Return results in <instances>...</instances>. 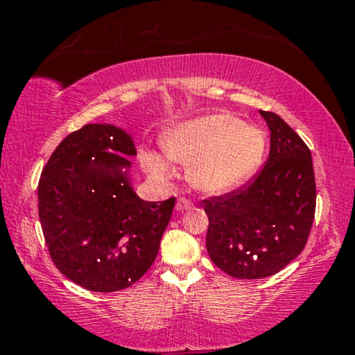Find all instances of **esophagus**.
I'll return each mask as SVG.
<instances>
[{
	"label": "esophagus",
	"instance_id": "obj_1",
	"mask_svg": "<svg viewBox=\"0 0 355 355\" xmlns=\"http://www.w3.org/2000/svg\"><path fill=\"white\" fill-rule=\"evenodd\" d=\"M192 207V202L191 200H188V199H184V197H182V199H178V202H177V211H186V209H189Z\"/></svg>",
	"mask_w": 355,
	"mask_h": 355
}]
</instances>
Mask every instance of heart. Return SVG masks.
Returning a JSON list of instances; mask_svg holds the SVG:
<instances>
[{
	"label": "heart",
	"mask_w": 355,
	"mask_h": 355,
	"mask_svg": "<svg viewBox=\"0 0 355 355\" xmlns=\"http://www.w3.org/2000/svg\"><path fill=\"white\" fill-rule=\"evenodd\" d=\"M164 153L188 164V182L203 194H224L244 184L260 167L266 135L255 125L232 114H208L177 125L163 142ZM147 171L164 177L169 164L163 156L148 153Z\"/></svg>",
	"instance_id": "b5f03b06"
}]
</instances>
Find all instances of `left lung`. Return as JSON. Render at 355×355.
I'll use <instances>...</instances> for the list:
<instances>
[{
    "label": "left lung",
    "instance_id": "obj_1",
    "mask_svg": "<svg viewBox=\"0 0 355 355\" xmlns=\"http://www.w3.org/2000/svg\"><path fill=\"white\" fill-rule=\"evenodd\" d=\"M260 114L271 131L266 164L241 188L202 202L209 258L249 280L277 274L304 250L316 208L310 148L277 114Z\"/></svg>",
    "mask_w": 355,
    "mask_h": 355
}]
</instances>
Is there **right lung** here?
Here are the masks:
<instances>
[{
	"mask_svg": "<svg viewBox=\"0 0 355 355\" xmlns=\"http://www.w3.org/2000/svg\"><path fill=\"white\" fill-rule=\"evenodd\" d=\"M133 139L114 125L69 135L39 180V219L53 263L89 291L112 293L152 266L175 197L146 202L130 183Z\"/></svg>",
	"mask_w": 355,
	"mask_h": 355,
	"instance_id": "add662e5",
	"label": "right lung"
}]
</instances>
